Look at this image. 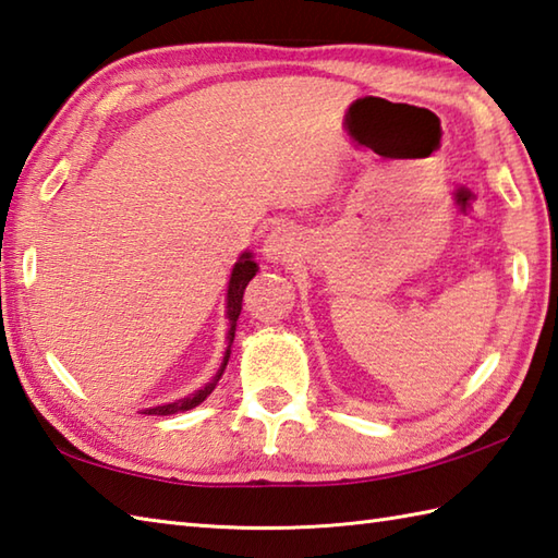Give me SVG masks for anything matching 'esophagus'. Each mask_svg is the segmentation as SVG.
I'll return each instance as SVG.
<instances>
[{
  "mask_svg": "<svg viewBox=\"0 0 558 558\" xmlns=\"http://www.w3.org/2000/svg\"><path fill=\"white\" fill-rule=\"evenodd\" d=\"M263 253L269 263H289V259L299 255V238L289 229H275L267 235Z\"/></svg>",
  "mask_w": 558,
  "mask_h": 558,
  "instance_id": "esophagus-1",
  "label": "esophagus"
}]
</instances>
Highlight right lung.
Here are the masks:
<instances>
[{"label": "right lung", "instance_id": "right-lung-1", "mask_svg": "<svg viewBox=\"0 0 558 558\" xmlns=\"http://www.w3.org/2000/svg\"><path fill=\"white\" fill-rule=\"evenodd\" d=\"M257 269L259 267H257V263L253 259V253H250V250H245V253L238 257V263L233 265L231 279H229V291H226V320H229V332H226V342H229V347H226V351H223V361H221V366H219V371H216L214 378L207 385H204V388H199V390H195L192 395L183 397V400L142 409V414H146V416H168V414L187 412V409H195L197 404H202L214 392L216 383L221 380V375L226 371V363H229V359H231V344H233V337H235L238 315H241V311H243L245 287L250 283V279L257 275Z\"/></svg>", "mask_w": 558, "mask_h": 558}]
</instances>
